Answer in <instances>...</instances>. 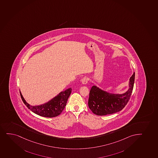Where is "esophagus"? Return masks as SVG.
Here are the masks:
<instances>
[{"label": "esophagus", "mask_w": 158, "mask_h": 158, "mask_svg": "<svg viewBox=\"0 0 158 158\" xmlns=\"http://www.w3.org/2000/svg\"><path fill=\"white\" fill-rule=\"evenodd\" d=\"M88 79L87 77H84L81 79L82 83H83V85L87 84L88 83Z\"/></svg>", "instance_id": "1"}]
</instances>
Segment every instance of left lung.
<instances>
[{
	"label": "left lung",
	"instance_id": "8db88e82",
	"mask_svg": "<svg viewBox=\"0 0 158 158\" xmlns=\"http://www.w3.org/2000/svg\"><path fill=\"white\" fill-rule=\"evenodd\" d=\"M135 73L130 78L129 89L123 94H114L102 90L96 85L91 87L88 100V106L92 112L98 115H105L120 111L129 100L133 90Z\"/></svg>",
	"mask_w": 158,
	"mask_h": 158
}]
</instances>
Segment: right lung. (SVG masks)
Returning a JSON list of instances; mask_svg holds the SVG:
<instances>
[{"label":"right lung","instance_id":"add662e5","mask_svg":"<svg viewBox=\"0 0 158 158\" xmlns=\"http://www.w3.org/2000/svg\"><path fill=\"white\" fill-rule=\"evenodd\" d=\"M72 89L70 88L59 94L51 100L43 105L32 106L26 101L21 92L20 94L22 100L27 108L34 113L42 117L52 118L59 115L66 106L68 99L71 94Z\"/></svg>","mask_w":158,"mask_h":158}]
</instances>
